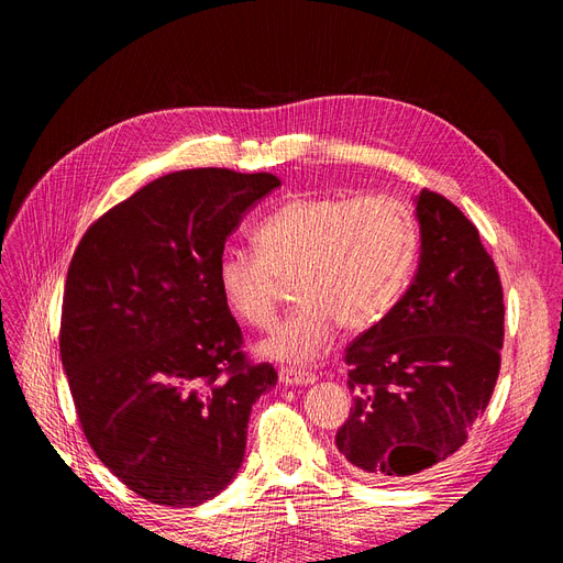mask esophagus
Returning a JSON list of instances; mask_svg holds the SVG:
<instances>
[{
  "instance_id": "1",
  "label": "esophagus",
  "mask_w": 563,
  "mask_h": 563,
  "mask_svg": "<svg viewBox=\"0 0 563 563\" xmlns=\"http://www.w3.org/2000/svg\"><path fill=\"white\" fill-rule=\"evenodd\" d=\"M314 380H317V376L308 371H296V368L279 371V383H284V385H312Z\"/></svg>"
}]
</instances>
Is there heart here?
<instances>
[{
  "label": "heart",
  "mask_w": 563,
  "mask_h": 563,
  "mask_svg": "<svg viewBox=\"0 0 563 563\" xmlns=\"http://www.w3.org/2000/svg\"><path fill=\"white\" fill-rule=\"evenodd\" d=\"M258 251L225 246L216 279L228 308L255 329L277 314L282 279L300 308L277 323L261 354L310 364L327 352L340 321L364 329L397 302L418 261V225L397 197L300 195L253 230Z\"/></svg>",
  "instance_id": "obj_1"
}]
</instances>
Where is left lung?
Masks as SVG:
<instances>
[{"label":"left lung","mask_w":563,"mask_h":563,"mask_svg":"<svg viewBox=\"0 0 563 563\" xmlns=\"http://www.w3.org/2000/svg\"><path fill=\"white\" fill-rule=\"evenodd\" d=\"M420 261L406 294L345 350L350 418L335 446L352 472L395 482L451 457L484 416L505 335L496 263L465 213L416 199Z\"/></svg>","instance_id":"1"}]
</instances>
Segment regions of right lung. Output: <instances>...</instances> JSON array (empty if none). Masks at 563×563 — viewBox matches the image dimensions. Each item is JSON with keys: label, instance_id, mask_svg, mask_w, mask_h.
Instances as JSON below:
<instances>
[{"label": "right lung", "instance_id": "obj_1", "mask_svg": "<svg viewBox=\"0 0 563 563\" xmlns=\"http://www.w3.org/2000/svg\"><path fill=\"white\" fill-rule=\"evenodd\" d=\"M279 185L230 168L162 176L100 216L73 255L60 360L81 430L150 503L216 498L242 467L251 406L277 385L269 364L246 362L216 263Z\"/></svg>", "mask_w": 563, "mask_h": 563}]
</instances>
